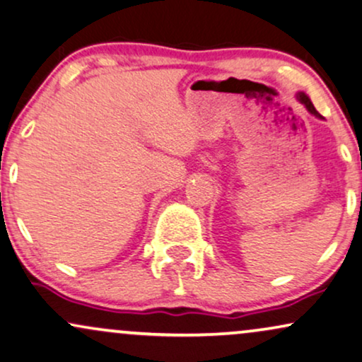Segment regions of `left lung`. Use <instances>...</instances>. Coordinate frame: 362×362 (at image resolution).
<instances>
[{"label": "left lung", "mask_w": 362, "mask_h": 362, "mask_svg": "<svg viewBox=\"0 0 362 362\" xmlns=\"http://www.w3.org/2000/svg\"><path fill=\"white\" fill-rule=\"evenodd\" d=\"M297 98H298V101H300V103H302V104H305V107H307V110H308V111H310V112H312V115H315V116H319V117H322V116L319 115V112H317V110H315V107H313V104L310 103V99H308L305 94H303V93H300V94L297 95Z\"/></svg>", "instance_id": "8db88e82"}]
</instances>
